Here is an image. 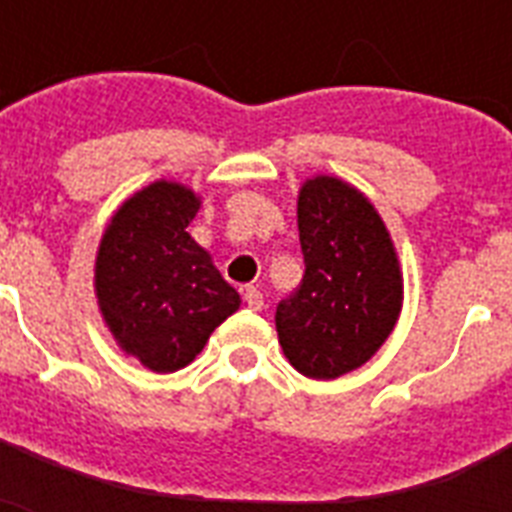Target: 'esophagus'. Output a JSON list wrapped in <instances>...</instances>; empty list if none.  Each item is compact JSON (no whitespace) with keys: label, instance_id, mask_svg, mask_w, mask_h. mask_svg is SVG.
<instances>
[{"label":"esophagus","instance_id":"esophagus-1","mask_svg":"<svg viewBox=\"0 0 512 512\" xmlns=\"http://www.w3.org/2000/svg\"><path fill=\"white\" fill-rule=\"evenodd\" d=\"M244 303H247V308H252V311H263V292L257 287H247L244 289Z\"/></svg>","mask_w":512,"mask_h":512}]
</instances>
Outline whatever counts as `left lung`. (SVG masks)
Instances as JSON below:
<instances>
[{
    "instance_id": "1",
    "label": "left lung",
    "mask_w": 512,
    "mask_h": 512,
    "mask_svg": "<svg viewBox=\"0 0 512 512\" xmlns=\"http://www.w3.org/2000/svg\"><path fill=\"white\" fill-rule=\"evenodd\" d=\"M305 276L276 308L284 356L313 380L353 372L390 337L404 305L396 244L364 193L332 175L297 193Z\"/></svg>"
}]
</instances>
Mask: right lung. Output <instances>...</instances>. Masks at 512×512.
Here are the masks:
<instances>
[{
	"label": "right lung",
	"mask_w": 512,
	"mask_h": 512,
	"mask_svg": "<svg viewBox=\"0 0 512 512\" xmlns=\"http://www.w3.org/2000/svg\"><path fill=\"white\" fill-rule=\"evenodd\" d=\"M201 196L175 180L135 191L108 220L95 255V297L122 353L170 374L199 356L209 335L239 311L188 225Z\"/></svg>",
	"instance_id": "1"
}]
</instances>
